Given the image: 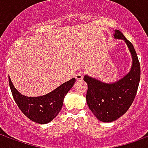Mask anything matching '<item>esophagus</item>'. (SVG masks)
Masks as SVG:
<instances>
[{
    "label": "esophagus",
    "mask_w": 148,
    "mask_h": 148,
    "mask_svg": "<svg viewBox=\"0 0 148 148\" xmlns=\"http://www.w3.org/2000/svg\"><path fill=\"white\" fill-rule=\"evenodd\" d=\"M83 74L81 73V72L77 73V74L75 75V78H76L77 80H82V79H83Z\"/></svg>",
    "instance_id": "34e87169"
}]
</instances>
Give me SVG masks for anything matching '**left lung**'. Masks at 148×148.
Wrapping results in <instances>:
<instances>
[{
  "mask_svg": "<svg viewBox=\"0 0 148 148\" xmlns=\"http://www.w3.org/2000/svg\"><path fill=\"white\" fill-rule=\"evenodd\" d=\"M114 38L123 39L127 43L132 58L129 73L113 83H105L85 75L87 83L86 101L89 108L99 121L112 122L128 110L136 95L140 80V64L132 43L121 31L115 30Z\"/></svg>",
  "mask_w": 148,
  "mask_h": 148,
  "instance_id": "left-lung-1",
  "label": "left lung"
}]
</instances>
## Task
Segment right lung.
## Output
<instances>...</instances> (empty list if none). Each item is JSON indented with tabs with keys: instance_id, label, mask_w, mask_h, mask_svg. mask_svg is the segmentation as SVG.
Instances as JSON below:
<instances>
[{
	"instance_id": "obj_1",
	"label": "right lung",
	"mask_w": 148,
	"mask_h": 148,
	"mask_svg": "<svg viewBox=\"0 0 148 148\" xmlns=\"http://www.w3.org/2000/svg\"><path fill=\"white\" fill-rule=\"evenodd\" d=\"M12 94L16 105L28 119L38 124H47L55 119L61 110L63 99L68 91L75 82V78H72L51 93L40 97H26L22 95L16 90L8 78Z\"/></svg>"
}]
</instances>
